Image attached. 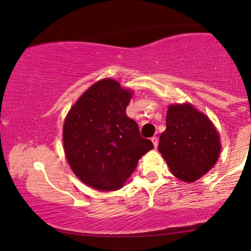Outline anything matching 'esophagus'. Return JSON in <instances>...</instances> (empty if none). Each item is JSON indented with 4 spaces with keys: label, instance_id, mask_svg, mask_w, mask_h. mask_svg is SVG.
<instances>
[{
    "label": "esophagus",
    "instance_id": "obj_1",
    "mask_svg": "<svg viewBox=\"0 0 251 251\" xmlns=\"http://www.w3.org/2000/svg\"><path fill=\"white\" fill-rule=\"evenodd\" d=\"M151 140H152L154 147H155V149H156L157 144H159V139H157V137H152V138H151Z\"/></svg>",
    "mask_w": 251,
    "mask_h": 251
}]
</instances>
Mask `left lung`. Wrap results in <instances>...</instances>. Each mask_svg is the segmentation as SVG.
<instances>
[{"instance_id":"left-lung-1","label":"left lung","mask_w":251,"mask_h":251,"mask_svg":"<svg viewBox=\"0 0 251 251\" xmlns=\"http://www.w3.org/2000/svg\"><path fill=\"white\" fill-rule=\"evenodd\" d=\"M167 129L161 133L159 152L178 179L192 183L217 162L221 140L215 126L193 105H169Z\"/></svg>"}]
</instances>
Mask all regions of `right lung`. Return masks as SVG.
Here are the masks:
<instances>
[{
    "label": "right lung",
    "instance_id": "obj_1",
    "mask_svg": "<svg viewBox=\"0 0 251 251\" xmlns=\"http://www.w3.org/2000/svg\"><path fill=\"white\" fill-rule=\"evenodd\" d=\"M132 91L102 78L72 106L63 129L64 151L71 169L95 190L116 191L153 149L138 125L126 114Z\"/></svg>",
    "mask_w": 251,
    "mask_h": 251
}]
</instances>
